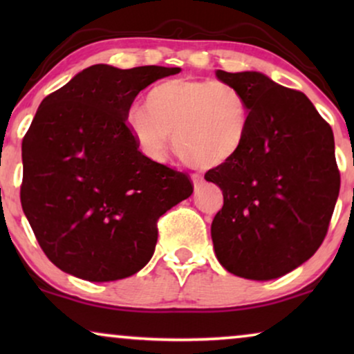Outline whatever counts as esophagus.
Instances as JSON below:
<instances>
[{
	"mask_svg": "<svg viewBox=\"0 0 354 354\" xmlns=\"http://www.w3.org/2000/svg\"><path fill=\"white\" fill-rule=\"evenodd\" d=\"M193 183H195V192L200 190V188L205 185V178L200 174H193Z\"/></svg>",
	"mask_w": 354,
	"mask_h": 354,
	"instance_id": "obj_1",
	"label": "esophagus"
}]
</instances>
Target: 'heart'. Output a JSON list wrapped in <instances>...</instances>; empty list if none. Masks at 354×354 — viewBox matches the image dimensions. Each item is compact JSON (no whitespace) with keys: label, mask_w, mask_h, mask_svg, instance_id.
<instances>
[{"label":"heart","mask_w":354,"mask_h":354,"mask_svg":"<svg viewBox=\"0 0 354 354\" xmlns=\"http://www.w3.org/2000/svg\"><path fill=\"white\" fill-rule=\"evenodd\" d=\"M145 108H130L125 125L154 159L162 156L174 133V149L183 162L217 167L240 151L248 135V101L222 80H164L148 91Z\"/></svg>","instance_id":"heart-1"}]
</instances>
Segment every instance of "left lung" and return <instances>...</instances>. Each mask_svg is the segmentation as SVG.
<instances>
[{
	"instance_id": "1",
	"label": "left lung",
	"mask_w": 354,
	"mask_h": 354,
	"mask_svg": "<svg viewBox=\"0 0 354 354\" xmlns=\"http://www.w3.org/2000/svg\"><path fill=\"white\" fill-rule=\"evenodd\" d=\"M250 106L243 147L205 174L221 187L224 206L211 236L219 263L251 280L297 269L327 235L340 190L330 125L308 96L259 72H216Z\"/></svg>"
}]
</instances>
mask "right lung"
I'll return each instance as SVG.
<instances>
[{"mask_svg": "<svg viewBox=\"0 0 354 354\" xmlns=\"http://www.w3.org/2000/svg\"><path fill=\"white\" fill-rule=\"evenodd\" d=\"M178 67L95 64L48 95L22 140L21 203L38 245L90 282L148 264L158 219L193 193L187 174L140 151L125 125L143 88Z\"/></svg>", "mask_w": 354, "mask_h": 354, "instance_id": "add662e5", "label": "right lung"}]
</instances>
